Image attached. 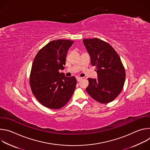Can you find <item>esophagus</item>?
<instances>
[{
  "label": "esophagus",
  "mask_w": 150,
  "mask_h": 150,
  "mask_svg": "<svg viewBox=\"0 0 150 150\" xmlns=\"http://www.w3.org/2000/svg\"><path fill=\"white\" fill-rule=\"evenodd\" d=\"M82 79V78H81V77H79V76L76 77V79H77V81H80Z\"/></svg>",
  "instance_id": "esophagus-1"
}]
</instances>
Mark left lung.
I'll return each instance as SVG.
<instances>
[{
    "mask_svg": "<svg viewBox=\"0 0 150 150\" xmlns=\"http://www.w3.org/2000/svg\"><path fill=\"white\" fill-rule=\"evenodd\" d=\"M98 78H88V94L97 101L105 104L114 100L122 91L126 73L120 58L108 42L97 38L83 39Z\"/></svg>",
    "mask_w": 150,
    "mask_h": 150,
    "instance_id": "8db88e82",
    "label": "left lung"
}]
</instances>
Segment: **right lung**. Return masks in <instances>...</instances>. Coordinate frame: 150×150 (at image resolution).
<instances>
[{
  "label": "right lung",
  "mask_w": 150,
  "mask_h": 150,
  "mask_svg": "<svg viewBox=\"0 0 150 150\" xmlns=\"http://www.w3.org/2000/svg\"><path fill=\"white\" fill-rule=\"evenodd\" d=\"M73 42L69 40L52 41L34 59L30 76L31 89L37 100L49 109L63 108L75 91L76 78L59 72L64 69L67 52Z\"/></svg>",
  "instance_id": "add662e5"
}]
</instances>
